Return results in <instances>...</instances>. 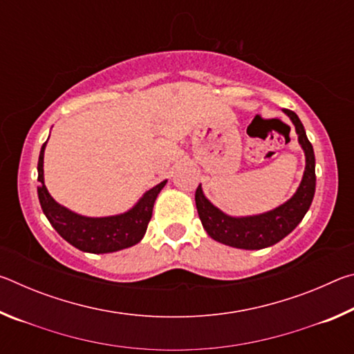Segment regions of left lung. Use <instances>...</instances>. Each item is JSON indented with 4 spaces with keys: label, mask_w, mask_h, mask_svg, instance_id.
<instances>
[{
    "label": "left lung",
    "mask_w": 354,
    "mask_h": 354,
    "mask_svg": "<svg viewBox=\"0 0 354 354\" xmlns=\"http://www.w3.org/2000/svg\"><path fill=\"white\" fill-rule=\"evenodd\" d=\"M284 113L292 120L298 134V143L301 145L306 158V167L298 189L283 205L259 215L232 217L217 206H214L203 194L201 184L195 192L196 211L206 232L214 241L230 245L241 250H262L290 234L299 221L309 211L315 194V156L314 148L308 140L306 131L295 112L284 109Z\"/></svg>",
    "instance_id": "8db88e82"
}]
</instances>
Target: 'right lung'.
Listing matches in <instances>:
<instances>
[{"label":"right lung","mask_w":354,"mask_h":354,"mask_svg":"<svg viewBox=\"0 0 354 354\" xmlns=\"http://www.w3.org/2000/svg\"><path fill=\"white\" fill-rule=\"evenodd\" d=\"M46 142L41 145L39 156L37 181L40 184L37 194L41 211L46 215L51 226L57 231V234L84 253L95 254L113 253V251L129 248L139 243L145 236L148 223L151 220L154 201L167 181L159 183L153 189L147 190L142 198L127 212L109 215V217H86V215H80L59 205L48 192L44 178Z\"/></svg>","instance_id":"1"}]
</instances>
